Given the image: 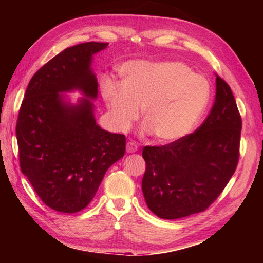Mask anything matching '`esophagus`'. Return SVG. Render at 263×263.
Returning <instances> with one entry per match:
<instances>
[{
  "label": "esophagus",
  "instance_id": "34e87169",
  "mask_svg": "<svg viewBox=\"0 0 263 263\" xmlns=\"http://www.w3.org/2000/svg\"><path fill=\"white\" fill-rule=\"evenodd\" d=\"M138 150V144L136 143V142H127L126 143V152L128 153V154H131V153H136Z\"/></svg>",
  "mask_w": 263,
  "mask_h": 263
}]
</instances>
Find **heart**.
<instances>
[{
  "instance_id": "1",
  "label": "heart",
  "mask_w": 263,
  "mask_h": 263,
  "mask_svg": "<svg viewBox=\"0 0 263 263\" xmlns=\"http://www.w3.org/2000/svg\"><path fill=\"white\" fill-rule=\"evenodd\" d=\"M121 82L104 79L102 93L113 126L126 132L141 109L143 131L161 142L186 136L203 114L210 83L180 62L133 61L120 68Z\"/></svg>"
}]
</instances>
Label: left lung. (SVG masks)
<instances>
[{
    "label": "left lung",
    "instance_id": "1",
    "mask_svg": "<svg viewBox=\"0 0 263 263\" xmlns=\"http://www.w3.org/2000/svg\"><path fill=\"white\" fill-rule=\"evenodd\" d=\"M242 119L228 83L216 76V98L197 130L165 146H146L142 192L163 219L204 211L225 189L239 157Z\"/></svg>",
    "mask_w": 263,
    "mask_h": 263
}]
</instances>
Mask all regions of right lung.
I'll return each mask as SVG.
<instances>
[{
	"instance_id": "right-lung-1",
	"label": "right lung",
	"mask_w": 263,
	"mask_h": 263,
	"mask_svg": "<svg viewBox=\"0 0 263 263\" xmlns=\"http://www.w3.org/2000/svg\"><path fill=\"white\" fill-rule=\"evenodd\" d=\"M108 43L65 48L39 69L27 87L16 122L21 172L49 208L73 214L90 203L106 171L125 153V136L95 120L98 83L92 55ZM80 90L77 105L61 92Z\"/></svg>"
}]
</instances>
